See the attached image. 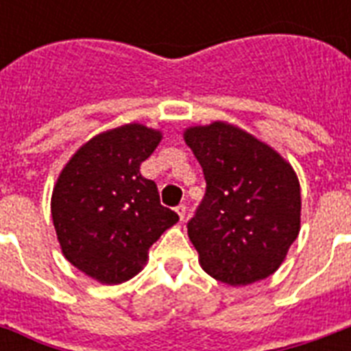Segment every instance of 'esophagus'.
<instances>
[{"label":"esophagus","instance_id":"34e87169","mask_svg":"<svg viewBox=\"0 0 351 351\" xmlns=\"http://www.w3.org/2000/svg\"><path fill=\"white\" fill-rule=\"evenodd\" d=\"M186 211H187L186 204H180V206H176V213H178V217H180V220L186 219Z\"/></svg>","mask_w":351,"mask_h":351}]
</instances>
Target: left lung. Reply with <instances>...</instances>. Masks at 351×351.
<instances>
[{
  "mask_svg": "<svg viewBox=\"0 0 351 351\" xmlns=\"http://www.w3.org/2000/svg\"><path fill=\"white\" fill-rule=\"evenodd\" d=\"M184 140L206 178V195L187 222L202 269L230 286L269 277L300 231V186L293 167L228 121L189 127Z\"/></svg>",
  "mask_w": 351,
  "mask_h": 351,
  "instance_id": "8db88e82",
  "label": "left lung"
}]
</instances>
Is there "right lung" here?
Masks as SVG:
<instances>
[{
    "instance_id": "1",
    "label": "right lung",
    "mask_w": 351,
    "mask_h": 351,
    "mask_svg": "<svg viewBox=\"0 0 351 351\" xmlns=\"http://www.w3.org/2000/svg\"><path fill=\"white\" fill-rule=\"evenodd\" d=\"M162 132L127 123L100 132L58 176L51 213L63 256L101 284H121L147 262L149 247L178 222L160 204L158 187L140 165Z\"/></svg>"
}]
</instances>
